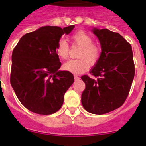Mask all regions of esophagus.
I'll list each match as a JSON object with an SVG mask.
<instances>
[{
  "label": "esophagus",
  "mask_w": 146,
  "mask_h": 146,
  "mask_svg": "<svg viewBox=\"0 0 146 146\" xmlns=\"http://www.w3.org/2000/svg\"><path fill=\"white\" fill-rule=\"evenodd\" d=\"M74 78H75V80H80V78H79L78 76H76V75L74 76Z\"/></svg>",
  "instance_id": "obj_1"
}]
</instances>
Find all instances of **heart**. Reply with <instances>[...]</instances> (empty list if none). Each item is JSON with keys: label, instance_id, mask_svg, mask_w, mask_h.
<instances>
[{"label": "heart", "instance_id": "b5f03b06", "mask_svg": "<svg viewBox=\"0 0 146 146\" xmlns=\"http://www.w3.org/2000/svg\"><path fill=\"white\" fill-rule=\"evenodd\" d=\"M74 44L81 46L78 54L79 59H72L64 65V68L75 74L86 71L90 66H95L100 60L102 49L100 46L93 43V39L83 30H78L70 36ZM56 54L63 60L67 59L69 55V45L66 39H61L56 47Z\"/></svg>", "mask_w": 146, "mask_h": 146}]
</instances>
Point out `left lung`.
Returning <instances> with one entry per match:
<instances>
[{
  "label": "left lung",
  "instance_id": "obj_1",
  "mask_svg": "<svg viewBox=\"0 0 146 146\" xmlns=\"http://www.w3.org/2000/svg\"><path fill=\"white\" fill-rule=\"evenodd\" d=\"M101 44L102 54L90 73L85 75L81 102L87 111L104 114L117 110L129 95L135 74L133 51L130 44L117 32L94 28Z\"/></svg>",
  "mask_w": 146,
  "mask_h": 146
}]
</instances>
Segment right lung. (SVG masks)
Returning <instances> with one entry per match:
<instances>
[{
  "label": "right lung",
  "instance_id": "1",
  "mask_svg": "<svg viewBox=\"0 0 146 146\" xmlns=\"http://www.w3.org/2000/svg\"><path fill=\"white\" fill-rule=\"evenodd\" d=\"M74 25L45 26L25 35L12 54L10 83L20 102L29 111L48 115L61 109L64 95L74 82L61 66L57 43Z\"/></svg>",
  "mask_w": 146,
  "mask_h": 146
}]
</instances>
